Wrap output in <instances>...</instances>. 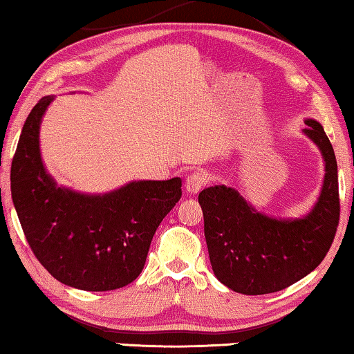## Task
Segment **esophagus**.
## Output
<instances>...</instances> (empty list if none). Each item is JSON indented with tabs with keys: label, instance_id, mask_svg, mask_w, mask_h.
I'll return each mask as SVG.
<instances>
[{
	"label": "esophagus",
	"instance_id": "34e87169",
	"mask_svg": "<svg viewBox=\"0 0 354 354\" xmlns=\"http://www.w3.org/2000/svg\"><path fill=\"white\" fill-rule=\"evenodd\" d=\"M209 181V176L207 173L198 170V171H192L191 175L186 178V191L189 194H197L200 189L205 187Z\"/></svg>",
	"mask_w": 354,
	"mask_h": 354
}]
</instances>
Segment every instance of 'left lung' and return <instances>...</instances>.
Listing matches in <instances>:
<instances>
[{"instance_id":"left-lung-1","label":"left lung","mask_w":354,"mask_h":354,"mask_svg":"<svg viewBox=\"0 0 354 354\" xmlns=\"http://www.w3.org/2000/svg\"><path fill=\"white\" fill-rule=\"evenodd\" d=\"M305 124L304 133L319 147L326 163L318 202L307 216H266L227 186L198 194L211 267L232 291L246 295L281 291L313 272L334 241L340 218L335 154L323 125L315 119Z\"/></svg>"}]
</instances>
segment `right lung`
<instances>
[{"instance_id": "obj_1", "label": "right lung", "mask_w": 354, "mask_h": 354, "mask_svg": "<svg viewBox=\"0 0 354 354\" xmlns=\"http://www.w3.org/2000/svg\"><path fill=\"white\" fill-rule=\"evenodd\" d=\"M54 97L31 109L10 167V192L26 241L66 286L113 291L138 278L152 236L181 198V179L131 181L108 194L57 186L39 151V125Z\"/></svg>"}]
</instances>
